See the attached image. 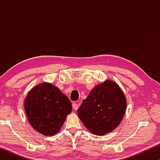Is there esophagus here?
Returning <instances> with one entry per match:
<instances>
[{
    "label": "esophagus",
    "mask_w": 160,
    "mask_h": 160,
    "mask_svg": "<svg viewBox=\"0 0 160 160\" xmlns=\"http://www.w3.org/2000/svg\"><path fill=\"white\" fill-rule=\"evenodd\" d=\"M78 107H79V105H78L77 103H73V104H72V108H73L74 110H77L78 109Z\"/></svg>",
    "instance_id": "34e87169"
}]
</instances>
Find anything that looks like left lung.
<instances>
[{
    "instance_id": "left-lung-1",
    "label": "left lung",
    "mask_w": 160,
    "mask_h": 160,
    "mask_svg": "<svg viewBox=\"0 0 160 160\" xmlns=\"http://www.w3.org/2000/svg\"><path fill=\"white\" fill-rule=\"evenodd\" d=\"M126 98L114 81L105 80L90 91L78 109L84 126L94 135L109 133L122 121L126 110Z\"/></svg>"
}]
</instances>
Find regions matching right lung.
<instances>
[{
    "label": "right lung",
    "instance_id": "obj_1",
    "mask_svg": "<svg viewBox=\"0 0 160 160\" xmlns=\"http://www.w3.org/2000/svg\"><path fill=\"white\" fill-rule=\"evenodd\" d=\"M29 123L37 132L53 136L60 131L71 112V102L57 87L42 82L29 92L24 102Z\"/></svg>",
    "mask_w": 160,
    "mask_h": 160
}]
</instances>
